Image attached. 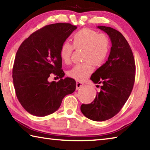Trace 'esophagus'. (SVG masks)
Returning a JSON list of instances; mask_svg holds the SVG:
<instances>
[{
	"instance_id": "esophagus-1",
	"label": "esophagus",
	"mask_w": 150,
	"mask_h": 150,
	"mask_svg": "<svg viewBox=\"0 0 150 150\" xmlns=\"http://www.w3.org/2000/svg\"><path fill=\"white\" fill-rule=\"evenodd\" d=\"M83 85H84V83H83L82 82L77 81V82H76V88L79 89V88H80L81 87H83Z\"/></svg>"
}]
</instances>
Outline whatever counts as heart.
<instances>
[{"instance_id": "heart-1", "label": "heart", "mask_w": 150, "mask_h": 150, "mask_svg": "<svg viewBox=\"0 0 150 150\" xmlns=\"http://www.w3.org/2000/svg\"><path fill=\"white\" fill-rule=\"evenodd\" d=\"M73 48L83 50L84 62L73 66L67 71L69 77L83 81L93 72V65L98 67L105 63L110 50V42L106 35L98 34L90 28L79 30L72 37V45L65 42L61 45L59 57L63 62L69 63Z\"/></svg>"}]
</instances>
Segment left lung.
Listing matches in <instances>:
<instances>
[{"label": "left lung", "instance_id": "1", "mask_svg": "<svg viewBox=\"0 0 150 150\" xmlns=\"http://www.w3.org/2000/svg\"><path fill=\"white\" fill-rule=\"evenodd\" d=\"M97 28L108 35L112 47L108 60L91 77L94 83L101 84L100 91L92 103L83 104L81 110L90 120L105 121L118 114L130 95L136 65L130 45L120 32L110 27Z\"/></svg>", "mask_w": 150, "mask_h": 150}]
</instances>
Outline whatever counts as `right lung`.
Returning <instances> with one entry per match:
<instances>
[{
	"mask_svg": "<svg viewBox=\"0 0 150 150\" xmlns=\"http://www.w3.org/2000/svg\"><path fill=\"white\" fill-rule=\"evenodd\" d=\"M77 28L69 23L47 25L30 35L22 43L15 57L12 78L18 100L28 112L45 116L56 111L63 98L74 92L76 82L63 79L61 45ZM54 73L60 79L49 82Z\"/></svg>",
	"mask_w": 150,
	"mask_h": 150,
	"instance_id": "obj_1",
	"label": "right lung"
}]
</instances>
